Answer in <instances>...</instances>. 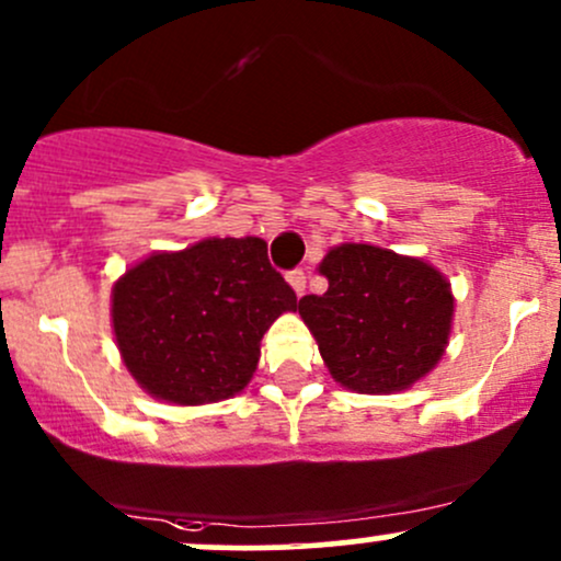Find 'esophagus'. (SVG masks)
I'll return each mask as SVG.
<instances>
[{"label":"esophagus","mask_w":561,"mask_h":561,"mask_svg":"<svg viewBox=\"0 0 561 561\" xmlns=\"http://www.w3.org/2000/svg\"><path fill=\"white\" fill-rule=\"evenodd\" d=\"M287 282H290V287L295 290V295H298V298L306 293V274L300 268L290 271V274H287Z\"/></svg>","instance_id":"34e87169"}]
</instances>
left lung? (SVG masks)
Instances as JSON below:
<instances>
[{"instance_id": "8db88e82", "label": "left lung", "mask_w": 561, "mask_h": 561, "mask_svg": "<svg viewBox=\"0 0 561 561\" xmlns=\"http://www.w3.org/2000/svg\"><path fill=\"white\" fill-rule=\"evenodd\" d=\"M328 293L298 304L332 378L356 393L410 389L442 359L453 328L450 282L421 257L341 244L319 263Z\"/></svg>"}]
</instances>
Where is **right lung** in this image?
Here are the masks:
<instances>
[{"label":"right lung","mask_w":561,"mask_h":561,"mask_svg":"<svg viewBox=\"0 0 561 561\" xmlns=\"http://www.w3.org/2000/svg\"><path fill=\"white\" fill-rule=\"evenodd\" d=\"M295 309L293 287L257 237L153 252L111 293L125 367L151 397L183 408L242 391L261 359L263 332Z\"/></svg>","instance_id":"obj_1"}]
</instances>
